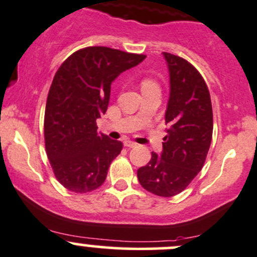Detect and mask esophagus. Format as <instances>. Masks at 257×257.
I'll use <instances>...</instances> for the list:
<instances>
[{"label": "esophagus", "instance_id": "34e87169", "mask_svg": "<svg viewBox=\"0 0 257 257\" xmlns=\"http://www.w3.org/2000/svg\"><path fill=\"white\" fill-rule=\"evenodd\" d=\"M124 146H126V148H137V143H133V142H129V140H126V142H124Z\"/></svg>", "mask_w": 257, "mask_h": 257}]
</instances>
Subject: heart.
<instances>
[{"instance_id": "heart-1", "label": "heart", "mask_w": 257, "mask_h": 257, "mask_svg": "<svg viewBox=\"0 0 257 257\" xmlns=\"http://www.w3.org/2000/svg\"><path fill=\"white\" fill-rule=\"evenodd\" d=\"M146 86H157V84L155 83L154 80H151V79H144L142 81V87H146Z\"/></svg>"}]
</instances>
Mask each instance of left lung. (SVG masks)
Returning <instances> with one entry per match:
<instances>
[{"instance_id": "1", "label": "left lung", "mask_w": 257, "mask_h": 257, "mask_svg": "<svg viewBox=\"0 0 257 257\" xmlns=\"http://www.w3.org/2000/svg\"><path fill=\"white\" fill-rule=\"evenodd\" d=\"M170 70V100L165 119L170 125L162 154L138 170L144 189L157 196L182 193L201 171L213 131L212 105L206 83L187 60L163 52Z\"/></svg>"}]
</instances>
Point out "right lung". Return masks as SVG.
<instances>
[{"mask_svg": "<svg viewBox=\"0 0 257 257\" xmlns=\"http://www.w3.org/2000/svg\"><path fill=\"white\" fill-rule=\"evenodd\" d=\"M145 55L105 46L75 51L56 72L45 109V148L55 177L74 193H89L103 184L109 165L123 144L97 133L111 84Z\"/></svg>", "mask_w": 257, "mask_h": 257, "instance_id": "obj_1", "label": "right lung"}]
</instances>
